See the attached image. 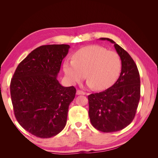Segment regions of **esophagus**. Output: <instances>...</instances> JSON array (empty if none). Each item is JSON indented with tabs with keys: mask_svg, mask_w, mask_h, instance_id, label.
<instances>
[{
	"mask_svg": "<svg viewBox=\"0 0 158 158\" xmlns=\"http://www.w3.org/2000/svg\"><path fill=\"white\" fill-rule=\"evenodd\" d=\"M76 94L77 95H85V93L84 92H83V91L82 90H77L76 91Z\"/></svg>",
	"mask_w": 158,
	"mask_h": 158,
	"instance_id": "obj_1",
	"label": "esophagus"
}]
</instances>
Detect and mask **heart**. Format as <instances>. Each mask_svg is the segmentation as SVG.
Here are the masks:
<instances>
[{
  "instance_id": "heart-1",
  "label": "heart",
  "mask_w": 158,
  "mask_h": 158,
  "mask_svg": "<svg viewBox=\"0 0 158 158\" xmlns=\"http://www.w3.org/2000/svg\"><path fill=\"white\" fill-rule=\"evenodd\" d=\"M121 70V60L116 52L99 45L82 47L66 60L63 70L68 82L75 84L82 81L86 74L88 84L95 89H107L115 82Z\"/></svg>"
}]
</instances>
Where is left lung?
<instances>
[{
    "instance_id": "left-lung-1",
    "label": "left lung",
    "mask_w": 158,
    "mask_h": 158,
    "mask_svg": "<svg viewBox=\"0 0 158 158\" xmlns=\"http://www.w3.org/2000/svg\"><path fill=\"white\" fill-rule=\"evenodd\" d=\"M100 40L114 44L121 60V72L111 87L88 95V113L94 128L113 132L125 128L135 118L140 98V74L135 61L125 49L109 38Z\"/></svg>"
}]
</instances>
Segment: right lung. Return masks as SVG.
<instances>
[{
    "instance_id": "1",
    "label": "right lung",
    "mask_w": 158,
    "mask_h": 158,
    "mask_svg": "<svg viewBox=\"0 0 158 158\" xmlns=\"http://www.w3.org/2000/svg\"><path fill=\"white\" fill-rule=\"evenodd\" d=\"M69 45H47L31 51L16 69L10 95L16 120L26 131L49 138L63 130L74 86L64 87L56 77Z\"/></svg>"
}]
</instances>
